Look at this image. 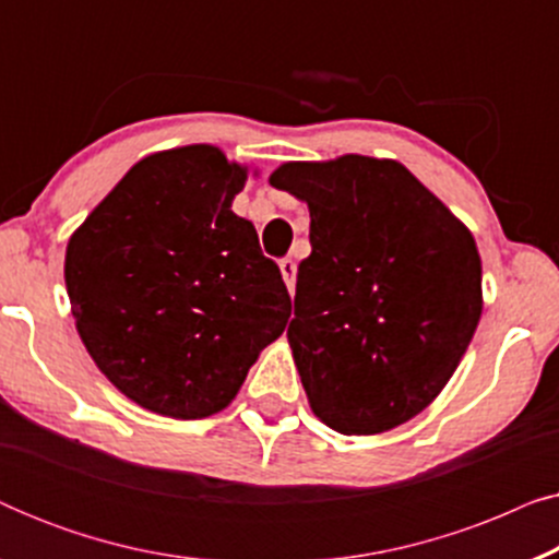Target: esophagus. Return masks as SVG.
Returning a JSON list of instances; mask_svg holds the SVG:
<instances>
[{"label":"esophagus","instance_id":"esophagus-1","mask_svg":"<svg viewBox=\"0 0 559 559\" xmlns=\"http://www.w3.org/2000/svg\"><path fill=\"white\" fill-rule=\"evenodd\" d=\"M280 272H282V280H285L287 289H289V293H293V289H295V280H297V264H295L289 257L280 259Z\"/></svg>","mask_w":559,"mask_h":559}]
</instances>
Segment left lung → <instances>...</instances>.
<instances>
[{
  "label": "left lung",
  "mask_w": 559,
  "mask_h": 559,
  "mask_svg": "<svg viewBox=\"0 0 559 559\" xmlns=\"http://www.w3.org/2000/svg\"><path fill=\"white\" fill-rule=\"evenodd\" d=\"M270 182L310 209L287 338L312 412L343 435L407 423L453 377L480 320L471 231L394 159L287 163Z\"/></svg>",
  "instance_id": "1"
}]
</instances>
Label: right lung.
<instances>
[{
	"label": "right lung",
	"mask_w": 559,
	"mask_h": 559,
	"mask_svg": "<svg viewBox=\"0 0 559 559\" xmlns=\"http://www.w3.org/2000/svg\"><path fill=\"white\" fill-rule=\"evenodd\" d=\"M243 180L247 167L211 144L157 152L68 241L83 346L121 394L157 415H216L287 325L280 266L231 211Z\"/></svg>",
	"instance_id": "1"
}]
</instances>
